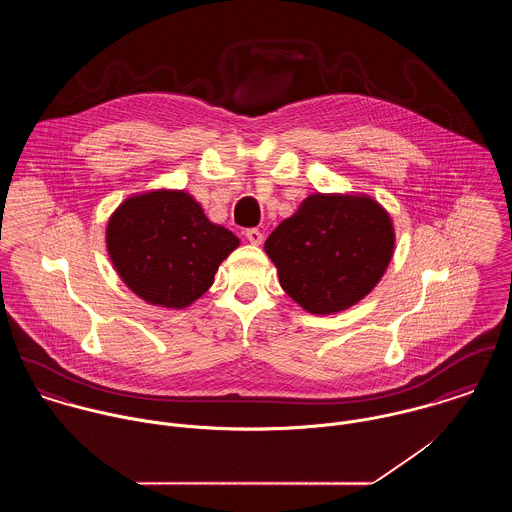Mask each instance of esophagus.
Listing matches in <instances>:
<instances>
[{"instance_id":"esophagus-1","label":"esophagus","mask_w":512,"mask_h":512,"mask_svg":"<svg viewBox=\"0 0 512 512\" xmlns=\"http://www.w3.org/2000/svg\"><path fill=\"white\" fill-rule=\"evenodd\" d=\"M246 238H248L252 244H262V240H264V236H262V232H260L258 228H248V230H246Z\"/></svg>"}]
</instances>
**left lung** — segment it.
I'll return each instance as SVG.
<instances>
[{
    "instance_id": "left-lung-1",
    "label": "left lung",
    "mask_w": 512,
    "mask_h": 512,
    "mask_svg": "<svg viewBox=\"0 0 512 512\" xmlns=\"http://www.w3.org/2000/svg\"><path fill=\"white\" fill-rule=\"evenodd\" d=\"M284 292L315 315L349 309L386 272L394 250L388 213L366 195H309L264 244Z\"/></svg>"
}]
</instances>
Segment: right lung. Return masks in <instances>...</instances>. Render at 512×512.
<instances>
[{
	"mask_svg": "<svg viewBox=\"0 0 512 512\" xmlns=\"http://www.w3.org/2000/svg\"><path fill=\"white\" fill-rule=\"evenodd\" d=\"M240 244L185 191L126 199L108 220L106 246L124 284L151 305L181 309L207 292Z\"/></svg>",
	"mask_w": 512,
	"mask_h": 512,
	"instance_id": "right-lung-1",
	"label": "right lung"
}]
</instances>
